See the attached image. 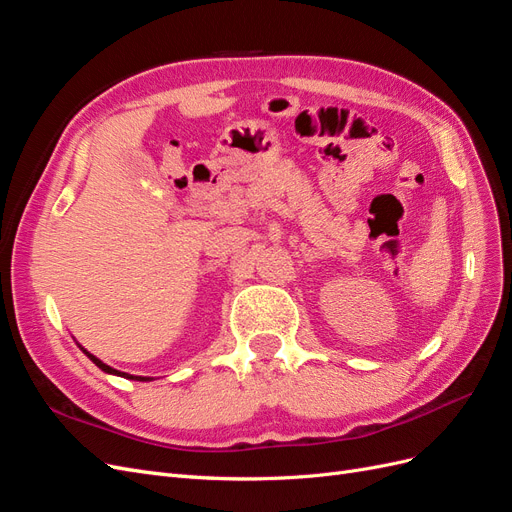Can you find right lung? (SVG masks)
<instances>
[{
	"mask_svg": "<svg viewBox=\"0 0 512 512\" xmlns=\"http://www.w3.org/2000/svg\"><path fill=\"white\" fill-rule=\"evenodd\" d=\"M76 346H79L85 354H87V359L91 361V363H96L102 371H104V374H111V376H121V378H126V380H138V382H151L153 378H149V376H132V374H126V371H119V369H115V367H111V365H106L104 361H100L98 359V356H94V354H91V352H87L81 344H76Z\"/></svg>",
	"mask_w": 512,
	"mask_h": 512,
	"instance_id": "obj_1",
	"label": "right lung"
}]
</instances>
